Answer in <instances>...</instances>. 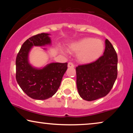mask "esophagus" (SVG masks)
I'll use <instances>...</instances> for the list:
<instances>
[{"label": "esophagus", "instance_id": "34e87169", "mask_svg": "<svg viewBox=\"0 0 133 133\" xmlns=\"http://www.w3.org/2000/svg\"><path fill=\"white\" fill-rule=\"evenodd\" d=\"M68 68H74V64L72 63L69 62L68 63Z\"/></svg>", "mask_w": 133, "mask_h": 133}]
</instances>
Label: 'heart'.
<instances>
[{
    "mask_svg": "<svg viewBox=\"0 0 133 133\" xmlns=\"http://www.w3.org/2000/svg\"><path fill=\"white\" fill-rule=\"evenodd\" d=\"M105 48L101 39L85 37L71 43L68 46L70 52L77 53V61L83 64L94 62L102 55Z\"/></svg>",
    "mask_w": 133,
    "mask_h": 133,
    "instance_id": "1",
    "label": "heart"
}]
</instances>
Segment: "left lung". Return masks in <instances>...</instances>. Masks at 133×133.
<instances>
[{
    "label": "left lung",
    "mask_w": 133,
    "mask_h": 133,
    "mask_svg": "<svg viewBox=\"0 0 133 133\" xmlns=\"http://www.w3.org/2000/svg\"><path fill=\"white\" fill-rule=\"evenodd\" d=\"M102 56L89 64L76 67V84L79 96L87 101L105 97L117 76V55L113 46L105 40Z\"/></svg>",
    "instance_id": "8db88e82"
}]
</instances>
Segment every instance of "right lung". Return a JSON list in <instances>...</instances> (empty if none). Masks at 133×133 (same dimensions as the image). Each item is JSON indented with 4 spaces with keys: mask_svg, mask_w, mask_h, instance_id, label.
I'll return each instance as SVG.
<instances>
[{
    "mask_svg": "<svg viewBox=\"0 0 133 133\" xmlns=\"http://www.w3.org/2000/svg\"><path fill=\"white\" fill-rule=\"evenodd\" d=\"M50 35L43 32L29 38L23 43L16 57V81L23 91L33 99L45 100L55 94L67 70V63L52 62L41 68L30 63L31 49L51 45Z\"/></svg>",
    "mask_w": 133,
    "mask_h": 133,
    "instance_id": "add662e5",
    "label": "right lung"
}]
</instances>
